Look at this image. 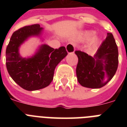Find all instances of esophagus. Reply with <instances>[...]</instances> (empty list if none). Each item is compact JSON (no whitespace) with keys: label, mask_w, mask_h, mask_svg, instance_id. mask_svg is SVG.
Instances as JSON below:
<instances>
[{"label":"esophagus","mask_w":127,"mask_h":127,"mask_svg":"<svg viewBox=\"0 0 127 127\" xmlns=\"http://www.w3.org/2000/svg\"><path fill=\"white\" fill-rule=\"evenodd\" d=\"M66 49L68 53H74V50H75V45L72 43H69L66 45Z\"/></svg>","instance_id":"esophagus-1"}]
</instances>
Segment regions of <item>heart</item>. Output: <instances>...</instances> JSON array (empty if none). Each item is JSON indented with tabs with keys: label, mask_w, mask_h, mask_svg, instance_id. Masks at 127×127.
Segmentation results:
<instances>
[{
	"label": "heart",
	"mask_w": 127,
	"mask_h": 127,
	"mask_svg": "<svg viewBox=\"0 0 127 127\" xmlns=\"http://www.w3.org/2000/svg\"><path fill=\"white\" fill-rule=\"evenodd\" d=\"M92 34V32L85 33L84 34V38L88 39ZM96 41H97V37H93V38L91 39V43H94L96 42Z\"/></svg>",
	"instance_id": "1"
}]
</instances>
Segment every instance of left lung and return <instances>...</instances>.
Instances as JSON below:
<instances>
[{"label":"left lung","instance_id":"obj_1","mask_svg":"<svg viewBox=\"0 0 127 127\" xmlns=\"http://www.w3.org/2000/svg\"><path fill=\"white\" fill-rule=\"evenodd\" d=\"M78 58L76 76L80 84L89 88H100L110 81L119 63L118 47L111 33H107L94 57L76 51Z\"/></svg>","mask_w":127,"mask_h":127}]
</instances>
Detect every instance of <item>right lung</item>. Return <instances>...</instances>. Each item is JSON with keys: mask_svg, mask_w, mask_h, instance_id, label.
<instances>
[{"mask_svg": "<svg viewBox=\"0 0 127 127\" xmlns=\"http://www.w3.org/2000/svg\"><path fill=\"white\" fill-rule=\"evenodd\" d=\"M42 28L39 24L21 28L13 33L6 50V65L11 78L24 90L33 91L48 86L53 79L55 68L67 55L64 47L54 49L43 45L33 57L23 59L18 48L28 37L38 35Z\"/></svg>", "mask_w": 127, "mask_h": 127, "instance_id": "obj_1", "label": "right lung"}]
</instances>
